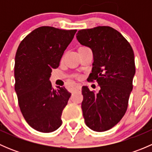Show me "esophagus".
I'll return each instance as SVG.
<instances>
[{"label":"esophagus","instance_id":"1","mask_svg":"<svg viewBox=\"0 0 152 152\" xmlns=\"http://www.w3.org/2000/svg\"><path fill=\"white\" fill-rule=\"evenodd\" d=\"M81 90H82V89H81V86H79V85L76 86V87L73 88V91L75 92H80Z\"/></svg>","mask_w":152,"mask_h":152}]
</instances>
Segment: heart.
Segmentation results:
<instances>
[{"label":"heart","instance_id":"obj_1","mask_svg":"<svg viewBox=\"0 0 152 152\" xmlns=\"http://www.w3.org/2000/svg\"><path fill=\"white\" fill-rule=\"evenodd\" d=\"M88 48L86 47V46H80L78 49V50H85V49H87Z\"/></svg>","mask_w":152,"mask_h":152}]
</instances>
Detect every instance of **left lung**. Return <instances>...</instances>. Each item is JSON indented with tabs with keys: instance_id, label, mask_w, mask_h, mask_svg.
<instances>
[{
	"instance_id": "8db88e82",
	"label": "left lung",
	"mask_w": 152,
	"mask_h": 152,
	"mask_svg": "<svg viewBox=\"0 0 152 152\" xmlns=\"http://www.w3.org/2000/svg\"><path fill=\"white\" fill-rule=\"evenodd\" d=\"M76 38L93 51L94 62L87 80L96 81L101 88L96 93L82 87L85 122L93 131H107L126 112L135 73L134 51L123 35L110 26L82 29Z\"/></svg>"
}]
</instances>
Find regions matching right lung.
Here are the masks:
<instances>
[{"mask_svg":"<svg viewBox=\"0 0 152 152\" xmlns=\"http://www.w3.org/2000/svg\"><path fill=\"white\" fill-rule=\"evenodd\" d=\"M76 31L39 27L17 50L15 90L18 104L28 125L40 132H52L62 125V110L71 93L64 87L53 89L49 79Z\"/></svg>","mask_w":152,"mask_h":152,"instance_id":"obj_1","label":"right lung"}]
</instances>
